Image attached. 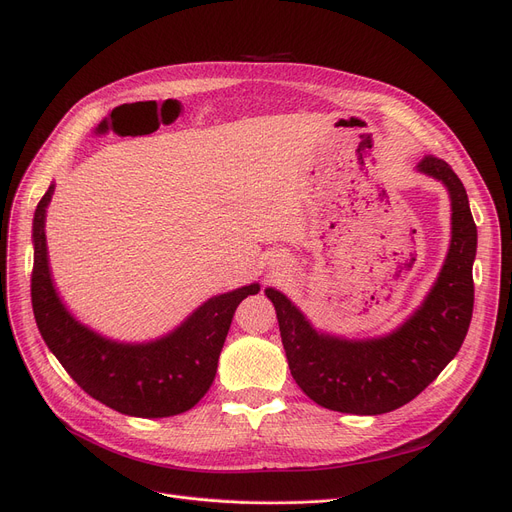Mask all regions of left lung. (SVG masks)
Masks as SVG:
<instances>
[{
    "instance_id": "obj_1",
    "label": "left lung",
    "mask_w": 512,
    "mask_h": 512,
    "mask_svg": "<svg viewBox=\"0 0 512 512\" xmlns=\"http://www.w3.org/2000/svg\"><path fill=\"white\" fill-rule=\"evenodd\" d=\"M417 170L440 180L452 203V240L436 284L421 307L384 338L319 334L282 292L267 288L294 382L319 407L382 415L407 405L459 353L473 315L477 228L463 182L444 159L425 155Z\"/></svg>"
}]
</instances>
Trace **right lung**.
<instances>
[{
    "mask_svg": "<svg viewBox=\"0 0 512 512\" xmlns=\"http://www.w3.org/2000/svg\"><path fill=\"white\" fill-rule=\"evenodd\" d=\"M53 184L33 220L35 261L31 299L37 328L70 378L89 396L130 417H172L193 409L209 390L236 307L259 284H249L203 303L172 334L147 344L107 340L68 313L53 288L45 211Z\"/></svg>",
    "mask_w": 512,
    "mask_h": 512,
    "instance_id": "add662e5",
    "label": "right lung"
}]
</instances>
